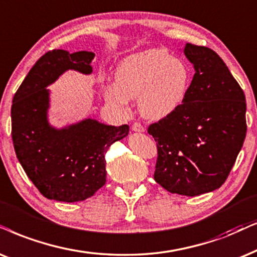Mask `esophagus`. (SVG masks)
Instances as JSON below:
<instances>
[{
	"label": "esophagus",
	"mask_w": 257,
	"mask_h": 257,
	"mask_svg": "<svg viewBox=\"0 0 257 257\" xmlns=\"http://www.w3.org/2000/svg\"><path fill=\"white\" fill-rule=\"evenodd\" d=\"M132 131H135V132H144L145 128H144V126L141 124V122L136 121V122H133V125H132Z\"/></svg>",
	"instance_id": "34e87169"
}]
</instances>
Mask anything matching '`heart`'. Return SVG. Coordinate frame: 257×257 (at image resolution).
Segmentation results:
<instances>
[{
  "label": "heart",
  "instance_id": "heart-1",
  "mask_svg": "<svg viewBox=\"0 0 257 257\" xmlns=\"http://www.w3.org/2000/svg\"><path fill=\"white\" fill-rule=\"evenodd\" d=\"M116 85L106 86L104 96L113 107L126 111L130 99L138 98V109L146 119L158 120L176 111L189 88L190 73L182 60L161 48L125 58L115 69Z\"/></svg>",
  "mask_w": 257,
  "mask_h": 257
}]
</instances>
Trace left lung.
I'll use <instances>...</instances> for the list:
<instances>
[{
    "instance_id": "obj_1",
    "label": "left lung",
    "mask_w": 257,
    "mask_h": 257,
    "mask_svg": "<svg viewBox=\"0 0 257 257\" xmlns=\"http://www.w3.org/2000/svg\"><path fill=\"white\" fill-rule=\"evenodd\" d=\"M194 65L181 106L149 126L157 142L155 181L172 194L197 196L228 178L246 133L245 96L216 52L186 43Z\"/></svg>"
}]
</instances>
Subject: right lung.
Segmentation results:
<instances>
[{"label":"right lung","mask_w":257,"mask_h":257,"mask_svg":"<svg viewBox=\"0 0 257 257\" xmlns=\"http://www.w3.org/2000/svg\"><path fill=\"white\" fill-rule=\"evenodd\" d=\"M92 52L53 49L40 58L22 81L12 105V138L16 157L48 199L85 201L106 183L105 153L128 135V125L111 126L95 119L55 128L48 122L49 86L74 69L91 74Z\"/></svg>","instance_id":"1"}]
</instances>
